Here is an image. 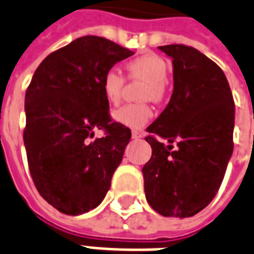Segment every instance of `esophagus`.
Returning a JSON list of instances; mask_svg holds the SVG:
<instances>
[{"label":"esophagus","instance_id":"esophagus-1","mask_svg":"<svg viewBox=\"0 0 254 254\" xmlns=\"http://www.w3.org/2000/svg\"><path fill=\"white\" fill-rule=\"evenodd\" d=\"M143 136V132L140 131H132V139H140Z\"/></svg>","mask_w":254,"mask_h":254}]
</instances>
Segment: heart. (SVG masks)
<instances>
[{"label": "heart", "mask_w": 254, "mask_h": 254, "mask_svg": "<svg viewBox=\"0 0 254 254\" xmlns=\"http://www.w3.org/2000/svg\"><path fill=\"white\" fill-rule=\"evenodd\" d=\"M127 74L129 79L145 80V84L141 88L140 98L145 100L160 102L166 96L167 84L170 67L162 57L155 54H147L139 58L129 61L126 64ZM126 79L119 72L109 70L106 72L102 80V92L106 100L111 105H117L122 98V92L125 87ZM154 115L152 107L145 103H128L119 107L114 111V119L119 125L128 127V128L139 129L144 127Z\"/></svg>", "instance_id": "1"}]
</instances>
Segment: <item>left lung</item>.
Segmentation results:
<instances>
[{"mask_svg":"<svg viewBox=\"0 0 254 254\" xmlns=\"http://www.w3.org/2000/svg\"><path fill=\"white\" fill-rule=\"evenodd\" d=\"M159 49L172 58L174 92L147 127L152 155L141 172L149 205L162 216L184 219L219 192L233 152L235 100L223 70L194 47Z\"/></svg>","mask_w":254,"mask_h":254,"instance_id":"obj_1","label":"left lung"}]
</instances>
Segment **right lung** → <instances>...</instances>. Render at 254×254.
Here are the masks:
<instances>
[{"instance_id":"add662e5","label":"right lung","mask_w":254,"mask_h":254,"mask_svg":"<svg viewBox=\"0 0 254 254\" xmlns=\"http://www.w3.org/2000/svg\"><path fill=\"white\" fill-rule=\"evenodd\" d=\"M133 52L110 39L84 35L41 62L25 95L23 141L35 188L66 215L99 205L131 139L114 122L100 80ZM96 129L105 136L92 139Z\"/></svg>"}]
</instances>
